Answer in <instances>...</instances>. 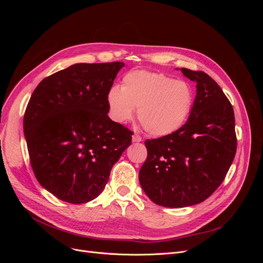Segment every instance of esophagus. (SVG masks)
<instances>
[{"label":"esophagus","instance_id":"esophagus-1","mask_svg":"<svg viewBox=\"0 0 263 263\" xmlns=\"http://www.w3.org/2000/svg\"><path fill=\"white\" fill-rule=\"evenodd\" d=\"M133 142H140L141 141V137L140 136H138V135H133Z\"/></svg>","mask_w":263,"mask_h":263}]
</instances>
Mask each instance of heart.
Masks as SVG:
<instances>
[{
    "instance_id": "1",
    "label": "heart",
    "mask_w": 263,
    "mask_h": 263,
    "mask_svg": "<svg viewBox=\"0 0 263 263\" xmlns=\"http://www.w3.org/2000/svg\"><path fill=\"white\" fill-rule=\"evenodd\" d=\"M194 93L185 81L160 72L135 70L123 77L122 86L106 93L108 112L117 123H126L137 108V118L148 134L166 136L184 125L192 110Z\"/></svg>"
}]
</instances>
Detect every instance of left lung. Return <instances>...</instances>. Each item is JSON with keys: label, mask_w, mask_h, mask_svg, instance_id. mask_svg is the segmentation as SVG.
<instances>
[{"label": "left lung", "mask_w": 263, "mask_h": 263, "mask_svg": "<svg viewBox=\"0 0 263 263\" xmlns=\"http://www.w3.org/2000/svg\"><path fill=\"white\" fill-rule=\"evenodd\" d=\"M180 70L196 83L192 110L177 132L145 141L148 157L139 171L146 195L164 208H186L210 197L237 148L234 109L219 85L202 71Z\"/></svg>", "instance_id": "8db88e82"}]
</instances>
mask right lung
Returning a JSON list of instances; mask_svg holds the SVG:
<instances>
[{"label": "right lung", "instance_id": "right-lung-1", "mask_svg": "<svg viewBox=\"0 0 263 263\" xmlns=\"http://www.w3.org/2000/svg\"><path fill=\"white\" fill-rule=\"evenodd\" d=\"M124 62L76 63L37 85L24 116L31 168L59 200L87 203L104 190L133 133L107 115L106 93Z\"/></svg>", "mask_w": 263, "mask_h": 263}]
</instances>
